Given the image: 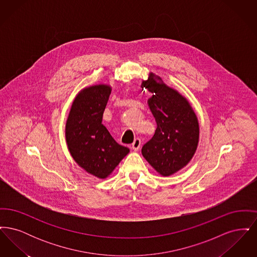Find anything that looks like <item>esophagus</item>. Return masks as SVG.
Instances as JSON below:
<instances>
[{"mask_svg":"<svg viewBox=\"0 0 257 257\" xmlns=\"http://www.w3.org/2000/svg\"><path fill=\"white\" fill-rule=\"evenodd\" d=\"M141 145H142L141 139H136L134 141V143L132 144V148L134 149L135 151H137V150H139V148L141 147Z\"/></svg>","mask_w":257,"mask_h":257,"instance_id":"34e87169","label":"esophagus"}]
</instances>
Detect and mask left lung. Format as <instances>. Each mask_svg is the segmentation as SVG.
I'll use <instances>...</instances> for the list:
<instances>
[{
    "mask_svg": "<svg viewBox=\"0 0 257 257\" xmlns=\"http://www.w3.org/2000/svg\"><path fill=\"white\" fill-rule=\"evenodd\" d=\"M157 79L150 73L142 84V87L153 93L148 99V106L157 123L155 134L143 147L142 154L161 175L170 176L193 158L199 126L187 99Z\"/></svg>",
    "mask_w": 257,
    "mask_h": 257,
    "instance_id": "left-lung-1",
    "label": "left lung"
}]
</instances>
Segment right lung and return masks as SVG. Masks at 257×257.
I'll return each mask as SVG.
<instances>
[{
    "label": "right lung",
    "mask_w": 257,
    "mask_h": 257,
    "mask_svg": "<svg viewBox=\"0 0 257 257\" xmlns=\"http://www.w3.org/2000/svg\"><path fill=\"white\" fill-rule=\"evenodd\" d=\"M110 86L97 85L83 89L75 98L65 125L67 147L76 163L98 178L110 175L129 153L102 124Z\"/></svg>",
    "instance_id": "obj_1"
}]
</instances>
